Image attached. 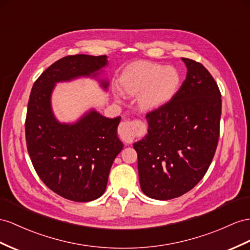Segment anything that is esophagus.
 Masks as SVG:
<instances>
[{
    "instance_id": "34e87169",
    "label": "esophagus",
    "mask_w": 250,
    "mask_h": 250,
    "mask_svg": "<svg viewBox=\"0 0 250 250\" xmlns=\"http://www.w3.org/2000/svg\"><path fill=\"white\" fill-rule=\"evenodd\" d=\"M140 126H142V124L139 121H125L119 125V135L127 142H130L139 132Z\"/></svg>"
}]
</instances>
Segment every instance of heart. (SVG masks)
Segmentation results:
<instances>
[{"label":"heart","instance_id":"1","mask_svg":"<svg viewBox=\"0 0 250 250\" xmlns=\"http://www.w3.org/2000/svg\"><path fill=\"white\" fill-rule=\"evenodd\" d=\"M120 85L130 95L138 94L139 107L145 111H156L171 101L181 84V74L173 66L148 61H136L126 66L120 75ZM116 98L124 93L114 88Z\"/></svg>","mask_w":250,"mask_h":250}]
</instances>
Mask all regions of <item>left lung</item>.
I'll list each match as a JSON object with an SVG mask.
<instances>
[{"label":"left lung","instance_id":"left-lung-1","mask_svg":"<svg viewBox=\"0 0 250 250\" xmlns=\"http://www.w3.org/2000/svg\"><path fill=\"white\" fill-rule=\"evenodd\" d=\"M186 80L169 104L146 115L148 134L134 143L144 193L178 197L195 187L212 162L220 135L221 93L201 63L182 58Z\"/></svg>","mask_w":250,"mask_h":250}]
</instances>
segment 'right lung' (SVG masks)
<instances>
[{"label": "right lung", "instance_id": "right-lung-1", "mask_svg": "<svg viewBox=\"0 0 250 250\" xmlns=\"http://www.w3.org/2000/svg\"><path fill=\"white\" fill-rule=\"evenodd\" d=\"M107 65L106 56L64 57L44 70L30 92L25 135L31 163L50 190L74 202H91L104 193L124 148L117 136L121 117L107 118L92 107L74 123H61L52 95L57 83L80 78L95 79L106 92Z\"/></svg>", "mask_w": 250, "mask_h": 250}]
</instances>
